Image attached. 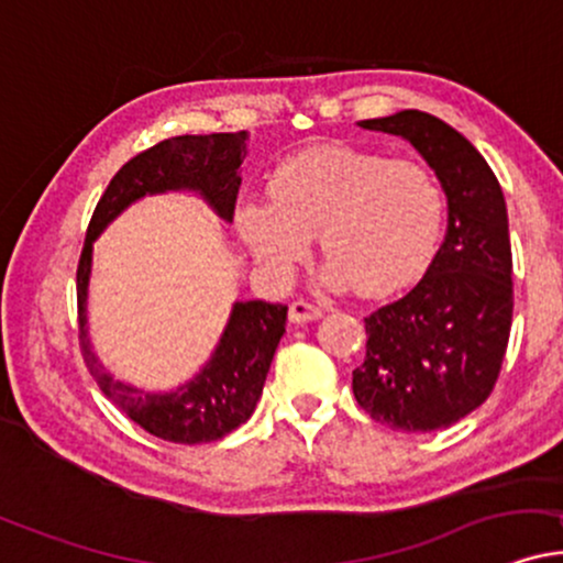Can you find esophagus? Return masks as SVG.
<instances>
[{
    "label": "esophagus",
    "instance_id": "34e87169",
    "mask_svg": "<svg viewBox=\"0 0 563 563\" xmlns=\"http://www.w3.org/2000/svg\"><path fill=\"white\" fill-rule=\"evenodd\" d=\"M321 316L323 310L318 308V305H310L305 300H295L289 305V321L292 323H310V321H318Z\"/></svg>",
    "mask_w": 563,
    "mask_h": 563
}]
</instances>
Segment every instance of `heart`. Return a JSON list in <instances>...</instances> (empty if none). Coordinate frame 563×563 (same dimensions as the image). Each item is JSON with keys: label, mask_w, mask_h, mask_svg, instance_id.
<instances>
[{"label": "heart", "mask_w": 563, "mask_h": 563, "mask_svg": "<svg viewBox=\"0 0 563 563\" xmlns=\"http://www.w3.org/2000/svg\"><path fill=\"white\" fill-rule=\"evenodd\" d=\"M271 198H245L234 227L271 276H289L313 238L323 282L365 297L405 289L426 271L443 227V192L422 164L346 145L308 148L276 166Z\"/></svg>", "instance_id": "obj_1"}]
</instances>
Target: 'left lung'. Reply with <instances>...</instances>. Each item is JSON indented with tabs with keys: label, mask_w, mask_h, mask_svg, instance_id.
Listing matches in <instances>:
<instances>
[{
	"label": "left lung",
	"mask_w": 563,
	"mask_h": 563,
	"mask_svg": "<svg viewBox=\"0 0 563 563\" xmlns=\"http://www.w3.org/2000/svg\"><path fill=\"white\" fill-rule=\"evenodd\" d=\"M405 137L446 196V238L418 287L365 318L357 405L380 426L430 433L488 399L509 344L511 245L501 185L481 151L439 117L405 109L357 122Z\"/></svg>",
	"instance_id": "left-lung-1"
}]
</instances>
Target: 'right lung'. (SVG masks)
Here are the masks:
<instances>
[{"instance_id":"1","label":"right lung","mask_w":563,"mask_h":563,"mask_svg":"<svg viewBox=\"0 0 563 563\" xmlns=\"http://www.w3.org/2000/svg\"><path fill=\"white\" fill-rule=\"evenodd\" d=\"M247 133L179 135L130 158L112 177L90 219L78 266L80 346L90 376L117 407L151 435L175 443L224 439L250 420L266 384L271 360L284 336L287 305L238 300L211 357L192 378L169 391H145L114 378L96 357L88 339V287L93 242L112 221L145 196L192 192L221 221H232L240 190V166L247 156Z\"/></svg>"}]
</instances>
